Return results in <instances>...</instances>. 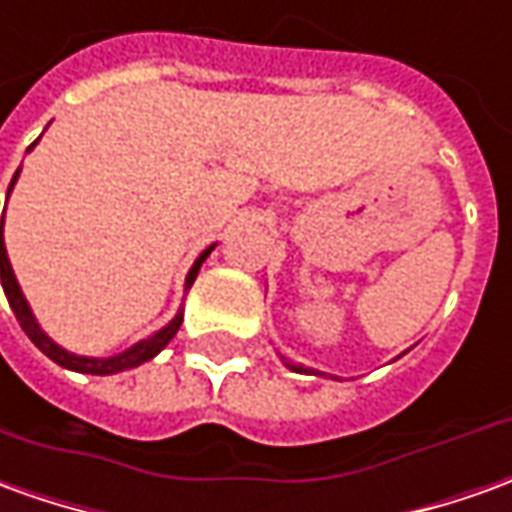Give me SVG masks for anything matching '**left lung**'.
<instances>
[{"label": "left lung", "instance_id": "left-lung-1", "mask_svg": "<svg viewBox=\"0 0 512 512\" xmlns=\"http://www.w3.org/2000/svg\"><path fill=\"white\" fill-rule=\"evenodd\" d=\"M284 359V357H281ZM284 365H287V368L290 370H295V373H317V370H312V368H303V365H295V362H290V359H284ZM317 376H323V373H317Z\"/></svg>", "mask_w": 512, "mask_h": 512}]
</instances>
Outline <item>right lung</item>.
<instances>
[{"label": "right lung", "mask_w": 512, "mask_h": 512, "mask_svg": "<svg viewBox=\"0 0 512 512\" xmlns=\"http://www.w3.org/2000/svg\"><path fill=\"white\" fill-rule=\"evenodd\" d=\"M33 147L35 142L27 147V153H30ZM19 172L21 169H16V175H13V181H10V189L16 186ZM10 189H7V195H10ZM2 231H5V211H2ZM211 250H214V245L197 256V262L192 264V270H189V276H186L183 290H189V287L195 284L197 270H200V264L206 262V256H209ZM2 290H5L7 303H10L13 315H16V320H19V326L24 329V334L33 340L35 348H41V351H44L52 362H58L61 368L77 370V373H91V376H111V373H122V370L136 368V365H142V362H150L158 351H164V348H167L169 340H172V337L178 334V329H181V320H183V312H178V315L172 317L164 329L155 331L153 337H147V340H142V343L130 345L128 351H122V354H116V357H105V359L77 357V354H72V351L61 348L55 340H49L47 334H44V329L38 326L33 309H30V303H27V298H24L19 281H16V276H13V267H10V259H7V250H5V234H2Z\"/></svg>", "instance_id": "add662e5"}]
</instances>
